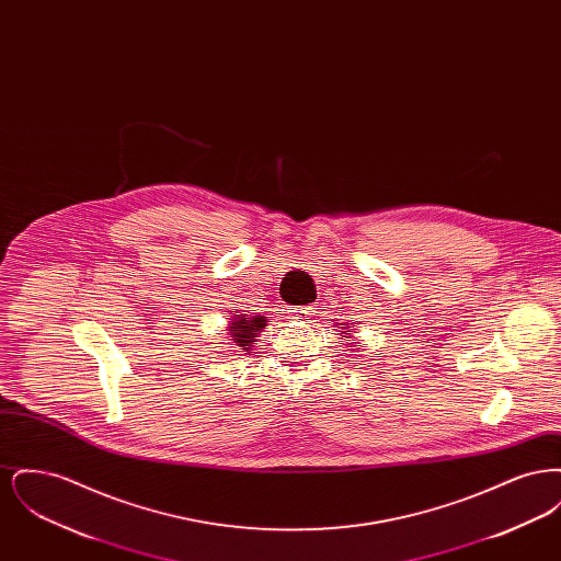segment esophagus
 <instances>
[{
  "label": "esophagus",
  "instance_id": "1",
  "mask_svg": "<svg viewBox=\"0 0 561 561\" xmlns=\"http://www.w3.org/2000/svg\"><path fill=\"white\" fill-rule=\"evenodd\" d=\"M313 316H316L313 307H293V309H290V320L293 321L309 323V321L313 320Z\"/></svg>",
  "mask_w": 561,
  "mask_h": 561
}]
</instances>
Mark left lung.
Returning a JSON list of instances; mask_svg holds the SVG:
<instances>
[{"instance_id": "8db88e82", "label": "left lung", "mask_w": 561, "mask_h": 561, "mask_svg": "<svg viewBox=\"0 0 561 561\" xmlns=\"http://www.w3.org/2000/svg\"><path fill=\"white\" fill-rule=\"evenodd\" d=\"M343 330H339L341 332V336H345V339H351V332H353V325H348L347 321L345 323H339ZM348 345H353V343H348ZM359 347V345H357Z\"/></svg>"}]
</instances>
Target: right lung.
I'll use <instances>...</instances> for the list:
<instances>
[{
	"instance_id": "obj_1",
	"label": "right lung",
	"mask_w": 561,
	"mask_h": 561,
	"mask_svg": "<svg viewBox=\"0 0 561 561\" xmlns=\"http://www.w3.org/2000/svg\"><path fill=\"white\" fill-rule=\"evenodd\" d=\"M267 325V318L265 316H245L241 313L238 316V311H231V318H229V336L236 345V355L240 351H252V347L256 345V336L263 332V328Z\"/></svg>"
}]
</instances>
